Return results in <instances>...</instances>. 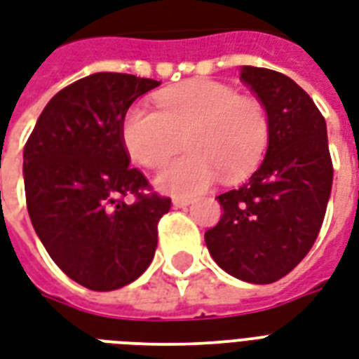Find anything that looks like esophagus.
Here are the masks:
<instances>
[{"instance_id": "obj_1", "label": "esophagus", "mask_w": 359, "mask_h": 359, "mask_svg": "<svg viewBox=\"0 0 359 359\" xmlns=\"http://www.w3.org/2000/svg\"><path fill=\"white\" fill-rule=\"evenodd\" d=\"M190 203H191V199H188V198H175L173 199V207H177V209L188 207Z\"/></svg>"}]
</instances>
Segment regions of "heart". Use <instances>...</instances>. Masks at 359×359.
Here are the masks:
<instances>
[{
    "instance_id": "b5f03b06",
    "label": "heart",
    "mask_w": 359,
    "mask_h": 359,
    "mask_svg": "<svg viewBox=\"0 0 359 359\" xmlns=\"http://www.w3.org/2000/svg\"><path fill=\"white\" fill-rule=\"evenodd\" d=\"M156 107L133 105L122 120L131 160L160 169L182 147L191 150L158 177L161 190L191 196L220 175L237 182L252 173L269 143V116L252 95L216 81H191L156 95Z\"/></svg>"
}]
</instances>
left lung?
I'll use <instances>...</instances> for the list:
<instances>
[{
  "label": "left lung",
  "instance_id": "obj_1",
  "mask_svg": "<svg viewBox=\"0 0 359 359\" xmlns=\"http://www.w3.org/2000/svg\"><path fill=\"white\" fill-rule=\"evenodd\" d=\"M241 81L267 111L269 147L248 182L218 196L224 212L205 243L231 277L271 284L313 248L332 194L333 163L324 116L299 84L252 65L243 67Z\"/></svg>",
  "mask_w": 359,
  "mask_h": 359
}]
</instances>
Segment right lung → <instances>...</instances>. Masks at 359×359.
Masks as SVG:
<instances>
[{"mask_svg":"<svg viewBox=\"0 0 359 359\" xmlns=\"http://www.w3.org/2000/svg\"><path fill=\"white\" fill-rule=\"evenodd\" d=\"M154 79L94 73L54 95L24 147L26 205L54 264L75 283L111 292L154 258L158 222L171 209L122 141V120ZM133 197V202H128Z\"/></svg>","mask_w":359,"mask_h":359,"instance_id":"add662e5","label":"right lung"}]
</instances>
